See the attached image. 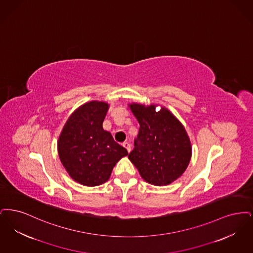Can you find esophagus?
Here are the masks:
<instances>
[{
	"instance_id": "esophagus-1",
	"label": "esophagus",
	"mask_w": 253,
	"mask_h": 253,
	"mask_svg": "<svg viewBox=\"0 0 253 253\" xmlns=\"http://www.w3.org/2000/svg\"><path fill=\"white\" fill-rule=\"evenodd\" d=\"M123 146L127 150V152H130V150H131L130 143H127V142H125V143H123Z\"/></svg>"
}]
</instances>
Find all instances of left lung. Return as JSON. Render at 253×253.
Segmentation results:
<instances>
[{"label": "left lung", "mask_w": 253, "mask_h": 253, "mask_svg": "<svg viewBox=\"0 0 253 253\" xmlns=\"http://www.w3.org/2000/svg\"><path fill=\"white\" fill-rule=\"evenodd\" d=\"M157 106L128 104L140 124L128 159L146 182L164 186L184 173L192 157V144L176 116L165 107L157 111Z\"/></svg>", "instance_id": "left-lung-1"}]
</instances>
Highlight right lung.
Wrapping results in <instances>:
<instances>
[{
  "mask_svg": "<svg viewBox=\"0 0 253 253\" xmlns=\"http://www.w3.org/2000/svg\"><path fill=\"white\" fill-rule=\"evenodd\" d=\"M110 105L89 101L68 118L57 141V152L67 173L85 186H97L109 180L111 171L127 150L114 142L103 122Z\"/></svg>",
  "mask_w": 253,
  "mask_h": 253,
  "instance_id": "add662e5",
  "label": "right lung"
}]
</instances>
